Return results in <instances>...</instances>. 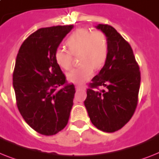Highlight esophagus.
<instances>
[{
  "mask_svg": "<svg viewBox=\"0 0 159 159\" xmlns=\"http://www.w3.org/2000/svg\"><path fill=\"white\" fill-rule=\"evenodd\" d=\"M84 88V86H82V85H76V89H77V91H79L81 89Z\"/></svg>",
  "mask_w": 159,
  "mask_h": 159,
  "instance_id": "1",
  "label": "esophagus"
}]
</instances>
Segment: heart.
I'll use <instances>...</instances> for the list:
<instances>
[{
	"label": "heart",
	"mask_w": 159,
	"mask_h": 159,
	"mask_svg": "<svg viewBox=\"0 0 159 159\" xmlns=\"http://www.w3.org/2000/svg\"><path fill=\"white\" fill-rule=\"evenodd\" d=\"M68 50L59 47L54 53L56 64L64 70H70L73 57L78 56L81 64L68 74V79L73 83H82L92 77L94 69L104 66L109 55V42L106 35L100 31L91 32L87 28L76 29L65 42Z\"/></svg>",
	"instance_id": "heart-1"
}]
</instances>
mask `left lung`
Masks as SVG:
<instances>
[{"label":"left lung","instance_id":"8db88e82","mask_svg":"<svg viewBox=\"0 0 159 159\" xmlns=\"http://www.w3.org/2000/svg\"><path fill=\"white\" fill-rule=\"evenodd\" d=\"M106 35L109 55L100 73L88 84L84 101L92 124L114 132L130 121L138 104L140 71L130 44L108 24L96 27ZM100 86L107 87L100 90Z\"/></svg>","mask_w":159,"mask_h":159}]
</instances>
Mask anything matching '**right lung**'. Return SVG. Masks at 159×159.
Wrapping results in <instances>:
<instances>
[{
	"label": "right lung",
	"instance_id": "1",
	"mask_svg": "<svg viewBox=\"0 0 159 159\" xmlns=\"http://www.w3.org/2000/svg\"><path fill=\"white\" fill-rule=\"evenodd\" d=\"M73 25L40 28L23 42L13 73L17 107L38 133L53 135L66 126L75 87L56 64L54 53Z\"/></svg>",
	"mask_w": 159,
	"mask_h": 159
}]
</instances>
